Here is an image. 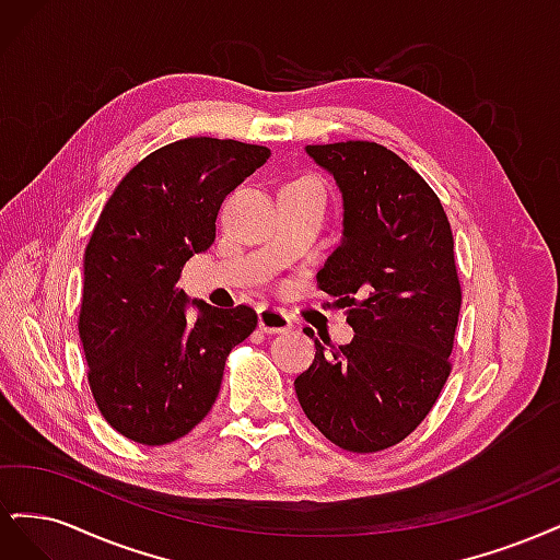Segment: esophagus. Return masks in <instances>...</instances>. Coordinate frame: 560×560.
Listing matches in <instances>:
<instances>
[{"label":"esophagus","mask_w":560,"mask_h":560,"mask_svg":"<svg viewBox=\"0 0 560 560\" xmlns=\"http://www.w3.org/2000/svg\"><path fill=\"white\" fill-rule=\"evenodd\" d=\"M259 329L266 334H287V331H292V319L280 308L261 306L259 308Z\"/></svg>","instance_id":"1"}]
</instances>
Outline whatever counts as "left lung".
Instances as JSON below:
<instances>
[{
    "label": "left lung",
    "mask_w": 560,
    "mask_h": 560,
    "mask_svg": "<svg viewBox=\"0 0 560 560\" xmlns=\"http://www.w3.org/2000/svg\"><path fill=\"white\" fill-rule=\"evenodd\" d=\"M343 198L341 243L317 273L348 311V346H322L294 381L303 413L352 453L399 444L430 413L451 374L460 315L453 233L436 194L376 142L311 144Z\"/></svg>",
    "instance_id": "left-lung-1"
}]
</instances>
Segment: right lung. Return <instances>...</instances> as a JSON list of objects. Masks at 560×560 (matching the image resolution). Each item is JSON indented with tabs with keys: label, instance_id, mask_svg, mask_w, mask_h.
<instances>
[{
	"label": "right lung",
	"instance_id": "obj_1",
	"mask_svg": "<svg viewBox=\"0 0 560 560\" xmlns=\"http://www.w3.org/2000/svg\"><path fill=\"white\" fill-rule=\"evenodd\" d=\"M270 156L266 147L186 138L156 149L116 186L83 254L79 336L109 425L144 446L208 416L229 352L257 327L249 306L214 308L179 290L210 249L224 198ZM196 323L185 322L188 303Z\"/></svg>",
	"mask_w": 560,
	"mask_h": 560
}]
</instances>
